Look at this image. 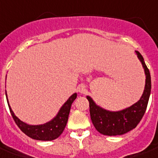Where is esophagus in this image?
<instances>
[{
  "mask_svg": "<svg viewBox=\"0 0 158 158\" xmlns=\"http://www.w3.org/2000/svg\"><path fill=\"white\" fill-rule=\"evenodd\" d=\"M78 90H79V93L84 94V93L86 92V86L84 84H79V86H78Z\"/></svg>",
  "mask_w": 158,
  "mask_h": 158,
  "instance_id": "esophagus-1",
  "label": "esophagus"
}]
</instances>
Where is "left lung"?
Instances as JSON below:
<instances>
[{
  "instance_id": "left-lung-1",
  "label": "left lung",
  "mask_w": 158,
  "mask_h": 158,
  "mask_svg": "<svg viewBox=\"0 0 158 158\" xmlns=\"http://www.w3.org/2000/svg\"><path fill=\"white\" fill-rule=\"evenodd\" d=\"M136 54L143 64L146 75L144 91L137 103L120 111L112 112L97 105L91 97L87 96L93 124L97 131L103 135H123L129 132L137 127L146 112L151 94V75L142 55L138 51H136Z\"/></svg>"
}]
</instances>
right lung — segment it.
<instances>
[{
  "label": "right lung",
  "mask_w": 158,
  "mask_h": 158,
  "mask_svg": "<svg viewBox=\"0 0 158 158\" xmlns=\"http://www.w3.org/2000/svg\"><path fill=\"white\" fill-rule=\"evenodd\" d=\"M6 96L7 103H8L10 112L12 118L14 119L16 125L19 127V128L25 134H26L30 138L35 139V140L51 141L59 138L61 135V133L63 132L64 129L67 124V122H68L71 105H72V103L75 100V98H77V94L74 93V94L71 95L68 100L66 101L63 104V106L60 108L57 115L51 121L40 125H29L20 120L12 111L9 102H8L6 94Z\"/></svg>",
  "instance_id": "1"
}]
</instances>
